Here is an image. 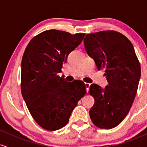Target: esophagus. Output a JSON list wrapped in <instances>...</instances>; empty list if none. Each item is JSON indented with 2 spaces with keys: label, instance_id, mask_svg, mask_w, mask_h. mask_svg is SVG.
<instances>
[{
  "label": "esophagus",
  "instance_id": "obj_1",
  "mask_svg": "<svg viewBox=\"0 0 147 147\" xmlns=\"http://www.w3.org/2000/svg\"><path fill=\"white\" fill-rule=\"evenodd\" d=\"M85 87H86L87 92H89V89H90V84L87 83V82H85Z\"/></svg>",
  "mask_w": 147,
  "mask_h": 147
}]
</instances>
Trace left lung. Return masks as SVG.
Segmentation results:
<instances>
[{
    "label": "left lung",
    "mask_w": 147,
    "mask_h": 147,
    "mask_svg": "<svg viewBox=\"0 0 147 147\" xmlns=\"http://www.w3.org/2000/svg\"><path fill=\"white\" fill-rule=\"evenodd\" d=\"M85 50L98 70L105 69L108 85L92 84L94 104L90 110L92 122L100 128L117 126L128 115L136 97L141 68L133 44L122 34L100 31L87 34Z\"/></svg>",
    "instance_id": "1"
}]
</instances>
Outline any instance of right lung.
<instances>
[{"mask_svg": "<svg viewBox=\"0 0 147 147\" xmlns=\"http://www.w3.org/2000/svg\"><path fill=\"white\" fill-rule=\"evenodd\" d=\"M85 34L46 30L32 38L21 61V93L40 126L56 131L68 123L78 100L86 94L81 80L67 82L59 74L71 52Z\"/></svg>", "mask_w": 147, "mask_h": 147, "instance_id": "right-lung-1", "label": "right lung"}]
</instances>
